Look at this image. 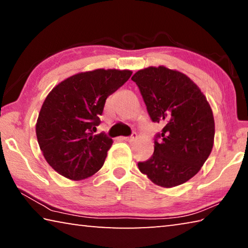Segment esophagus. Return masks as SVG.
I'll return each mask as SVG.
<instances>
[{
	"label": "esophagus",
	"mask_w": 248,
	"mask_h": 248,
	"mask_svg": "<svg viewBox=\"0 0 248 248\" xmlns=\"http://www.w3.org/2000/svg\"><path fill=\"white\" fill-rule=\"evenodd\" d=\"M124 139L125 140V141H128V142H132V141H134L137 139V133L136 132H132V134L130 137H125V138H124Z\"/></svg>",
	"instance_id": "34e87169"
}]
</instances>
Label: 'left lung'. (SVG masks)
<instances>
[{
	"instance_id": "1",
	"label": "left lung",
	"mask_w": 248,
	"mask_h": 248,
	"mask_svg": "<svg viewBox=\"0 0 248 248\" xmlns=\"http://www.w3.org/2000/svg\"><path fill=\"white\" fill-rule=\"evenodd\" d=\"M153 123L164 124L154 139V153L139 162L141 173L170 188L198 173L212 151L215 119L202 92L191 79L165 66H150L131 78Z\"/></svg>"
}]
</instances>
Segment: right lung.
<instances>
[{
  "mask_svg": "<svg viewBox=\"0 0 248 248\" xmlns=\"http://www.w3.org/2000/svg\"><path fill=\"white\" fill-rule=\"evenodd\" d=\"M129 70L98 69L59 83L40 109L36 134L46 161L72 180L90 177L104 165L112 140L102 132L105 102L131 77Z\"/></svg>",
  "mask_w": 248,
  "mask_h": 248,
  "instance_id": "add662e5",
  "label": "right lung"
}]
</instances>
